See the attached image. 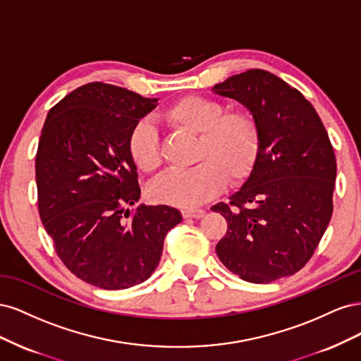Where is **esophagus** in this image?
I'll use <instances>...</instances> for the list:
<instances>
[{
    "label": "esophagus",
    "mask_w": 361,
    "mask_h": 361,
    "mask_svg": "<svg viewBox=\"0 0 361 361\" xmlns=\"http://www.w3.org/2000/svg\"><path fill=\"white\" fill-rule=\"evenodd\" d=\"M182 215L185 218H202L204 215L203 209H183Z\"/></svg>",
    "instance_id": "1"
}]
</instances>
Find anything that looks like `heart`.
<instances>
[{"label":"heart","mask_w":361,"mask_h":361,"mask_svg":"<svg viewBox=\"0 0 361 361\" xmlns=\"http://www.w3.org/2000/svg\"><path fill=\"white\" fill-rule=\"evenodd\" d=\"M221 102L203 96H183L161 113L164 122L197 135L190 170L170 171L150 185L157 202L194 207L220 192L226 182H243L253 170L260 147L255 117L245 110H228ZM128 152L135 166L154 173L161 166L159 138L154 125L135 123L128 137Z\"/></svg>","instance_id":"b5f03b06"}]
</instances>
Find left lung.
I'll return each mask as SVG.
<instances>
[{
  "label": "left lung",
  "instance_id": "obj_1",
  "mask_svg": "<svg viewBox=\"0 0 361 361\" xmlns=\"http://www.w3.org/2000/svg\"><path fill=\"white\" fill-rule=\"evenodd\" d=\"M212 92L241 102L260 133L250 178L231 202L212 206L227 221L216 255L250 283L292 276L331 220L337 166L329 134L313 105L274 73L250 69Z\"/></svg>",
  "mask_w": 361,
  "mask_h": 361
}]
</instances>
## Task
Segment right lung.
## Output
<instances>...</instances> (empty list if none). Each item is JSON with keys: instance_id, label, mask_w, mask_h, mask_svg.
Listing matches in <instances>:
<instances>
[{"instance_id": "add662e5", "label": "right lung", "mask_w": 361, "mask_h": 361, "mask_svg": "<svg viewBox=\"0 0 361 361\" xmlns=\"http://www.w3.org/2000/svg\"><path fill=\"white\" fill-rule=\"evenodd\" d=\"M122 87L89 82L54 105L36 154L39 215L66 268L117 290L140 285L159 264L164 238L182 221L167 204L140 199L128 152L130 129L157 106Z\"/></svg>"}]
</instances>
